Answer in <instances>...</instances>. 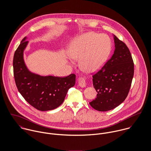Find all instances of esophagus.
Returning <instances> with one entry per match:
<instances>
[{"mask_svg": "<svg viewBox=\"0 0 151 151\" xmlns=\"http://www.w3.org/2000/svg\"><path fill=\"white\" fill-rule=\"evenodd\" d=\"M78 86H81V88H84L86 86V80L84 78L81 77L79 78L78 81Z\"/></svg>", "mask_w": 151, "mask_h": 151, "instance_id": "34e87169", "label": "esophagus"}]
</instances>
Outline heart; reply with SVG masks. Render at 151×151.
Segmentation results:
<instances>
[{
	"instance_id": "heart-1",
	"label": "heart",
	"mask_w": 151,
	"mask_h": 151,
	"mask_svg": "<svg viewBox=\"0 0 151 151\" xmlns=\"http://www.w3.org/2000/svg\"><path fill=\"white\" fill-rule=\"evenodd\" d=\"M110 50L111 42L107 35L89 32L74 38L67 54L71 59L79 60L81 70L92 73L102 67Z\"/></svg>"
}]
</instances>
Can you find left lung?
I'll list each match as a JSON object with an SVG mask.
<instances>
[{
  "label": "left lung",
  "mask_w": 151,
  "mask_h": 151,
  "mask_svg": "<svg viewBox=\"0 0 151 151\" xmlns=\"http://www.w3.org/2000/svg\"><path fill=\"white\" fill-rule=\"evenodd\" d=\"M113 36L115 47L113 55L92 76L93 86L98 94L89 104L101 111L113 109L124 102L134 76V63L128 47L114 35Z\"/></svg>",
  "instance_id": "8db88e82"
}]
</instances>
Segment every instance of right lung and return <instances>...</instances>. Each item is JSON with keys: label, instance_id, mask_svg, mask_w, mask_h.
Returning a JSON list of instances; mask_svg holds the SVG:
<instances>
[{"label": "right lung", "instance_id": "right-lung-1", "mask_svg": "<svg viewBox=\"0 0 151 151\" xmlns=\"http://www.w3.org/2000/svg\"><path fill=\"white\" fill-rule=\"evenodd\" d=\"M27 40L25 37L22 40L13 58L16 86L22 97L34 108L41 111L55 109L63 102L68 89L74 86L76 75L61 78L30 71L24 60V51L28 43Z\"/></svg>", "mask_w": 151, "mask_h": 151}]
</instances>
